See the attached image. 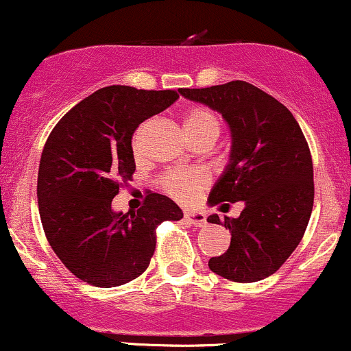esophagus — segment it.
<instances>
[{"label": "esophagus", "instance_id": "34e87169", "mask_svg": "<svg viewBox=\"0 0 351 351\" xmlns=\"http://www.w3.org/2000/svg\"><path fill=\"white\" fill-rule=\"evenodd\" d=\"M184 219L188 221V223L195 224V226L198 228H203L206 226V215L204 213H199V211H184Z\"/></svg>", "mask_w": 351, "mask_h": 351}]
</instances>
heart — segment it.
I'll return each mask as SVG.
<instances>
[{"label": "heart", "mask_w": 351, "mask_h": 351, "mask_svg": "<svg viewBox=\"0 0 351 351\" xmlns=\"http://www.w3.org/2000/svg\"><path fill=\"white\" fill-rule=\"evenodd\" d=\"M183 128L186 135H209L216 140L221 130V120L209 108L196 107L186 112L183 120ZM136 143V142H135ZM206 184V176L203 173L173 171L165 178V188L176 199L188 201Z\"/></svg>", "instance_id": "heart-1"}]
</instances>
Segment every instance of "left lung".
Wrapping results in <instances>:
<instances>
[{"label": "left lung", "mask_w": 351, "mask_h": 351, "mask_svg": "<svg viewBox=\"0 0 351 351\" xmlns=\"http://www.w3.org/2000/svg\"><path fill=\"white\" fill-rule=\"evenodd\" d=\"M180 94L219 112L231 132L229 162L208 204L244 201L239 216L224 217L231 244L209 259V269L228 280H263L295 251L312 215L313 167L305 136L287 107L244 80ZM208 221L221 224L217 215Z\"/></svg>", "instance_id": "1"}]
</instances>
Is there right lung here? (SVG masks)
<instances>
[{
    "mask_svg": "<svg viewBox=\"0 0 351 351\" xmlns=\"http://www.w3.org/2000/svg\"><path fill=\"white\" fill-rule=\"evenodd\" d=\"M175 90L128 86L99 88L51 132L38 173L39 216L52 251L80 280L117 287L150 264L155 229L183 211L150 193L134 213L112 209L119 181L135 171L132 136L140 123L178 99Z\"/></svg>",
    "mask_w": 351,
    "mask_h": 351,
    "instance_id": "1",
    "label": "right lung"
}]
</instances>
